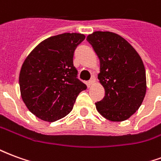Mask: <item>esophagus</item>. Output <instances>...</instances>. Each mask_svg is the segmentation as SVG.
I'll return each instance as SVG.
<instances>
[{"instance_id":"obj_1","label":"esophagus","mask_w":161,"mask_h":161,"mask_svg":"<svg viewBox=\"0 0 161 161\" xmlns=\"http://www.w3.org/2000/svg\"><path fill=\"white\" fill-rule=\"evenodd\" d=\"M95 82H96V77H95V76H92V77L91 78V80L88 82L89 86H91V85H92V84H94Z\"/></svg>"}]
</instances>
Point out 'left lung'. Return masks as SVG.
Instances as JSON below:
<instances>
[{
	"mask_svg": "<svg viewBox=\"0 0 161 161\" xmlns=\"http://www.w3.org/2000/svg\"><path fill=\"white\" fill-rule=\"evenodd\" d=\"M100 60L98 79L105 96L96 103L97 111L111 121H122L138 110L147 91L142 58L124 38L97 31L87 36Z\"/></svg>",
	"mask_w": 161,
	"mask_h": 161,
	"instance_id": "8db88e82",
	"label": "left lung"
}]
</instances>
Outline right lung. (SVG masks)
Returning a JSON list of instances; mask_svg holds the SVG:
<instances>
[{
    "label": "right lung",
    "mask_w": 161,
    "mask_h": 161,
    "mask_svg": "<svg viewBox=\"0 0 161 161\" xmlns=\"http://www.w3.org/2000/svg\"><path fill=\"white\" fill-rule=\"evenodd\" d=\"M85 39L65 33L40 42L24 61L19 83L26 108L45 121H58L70 113L81 91L87 86L77 78L73 55Z\"/></svg>",
    "instance_id": "obj_1"
}]
</instances>
